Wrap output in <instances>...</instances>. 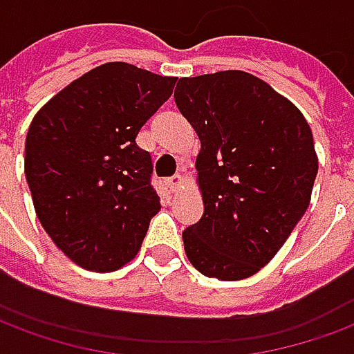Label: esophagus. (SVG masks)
Instances as JSON below:
<instances>
[{
    "mask_svg": "<svg viewBox=\"0 0 354 354\" xmlns=\"http://www.w3.org/2000/svg\"><path fill=\"white\" fill-rule=\"evenodd\" d=\"M182 182H184V176H182V174H174V176L167 180V185L170 187V191H176Z\"/></svg>",
    "mask_w": 354,
    "mask_h": 354,
    "instance_id": "esophagus-1",
    "label": "esophagus"
}]
</instances>
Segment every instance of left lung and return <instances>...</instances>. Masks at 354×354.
<instances>
[{
	"label": "left lung",
	"instance_id": "left-lung-1",
	"mask_svg": "<svg viewBox=\"0 0 354 354\" xmlns=\"http://www.w3.org/2000/svg\"><path fill=\"white\" fill-rule=\"evenodd\" d=\"M174 101L201 138L204 214L182 232L187 259L221 281L253 276L310 206L319 169L310 125L243 71L180 78Z\"/></svg>",
	"mask_w": 354,
	"mask_h": 354
}]
</instances>
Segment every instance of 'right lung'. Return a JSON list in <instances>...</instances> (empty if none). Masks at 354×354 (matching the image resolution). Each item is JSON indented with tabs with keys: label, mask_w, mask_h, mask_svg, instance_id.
<instances>
[{
	"label": "right lung",
	"mask_w": 354,
	"mask_h": 354,
	"mask_svg": "<svg viewBox=\"0 0 354 354\" xmlns=\"http://www.w3.org/2000/svg\"><path fill=\"white\" fill-rule=\"evenodd\" d=\"M174 84L112 62L71 82L31 122L24 170L39 221L86 270L129 263L161 208L151 156L137 135Z\"/></svg>",
	"instance_id": "add662e5"
}]
</instances>
